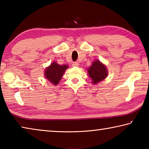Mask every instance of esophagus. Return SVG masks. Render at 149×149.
I'll return each instance as SVG.
<instances>
[{
  "label": "esophagus",
  "instance_id": "34e87169",
  "mask_svg": "<svg viewBox=\"0 0 149 149\" xmlns=\"http://www.w3.org/2000/svg\"><path fill=\"white\" fill-rule=\"evenodd\" d=\"M73 66H79V63L75 62H74L73 63Z\"/></svg>",
  "mask_w": 149,
  "mask_h": 149
}]
</instances>
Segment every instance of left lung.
Instances as JSON below:
<instances>
[{
  "instance_id": "left-lung-1",
  "label": "left lung",
  "mask_w": 149,
  "mask_h": 149,
  "mask_svg": "<svg viewBox=\"0 0 149 149\" xmlns=\"http://www.w3.org/2000/svg\"><path fill=\"white\" fill-rule=\"evenodd\" d=\"M87 73L91 79L93 84H97L101 81L104 80L108 76V72L106 65L99 60H95L92 62L87 69Z\"/></svg>"
}]
</instances>
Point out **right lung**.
<instances>
[{"label": "right lung", "mask_w": 149, "mask_h": 149, "mask_svg": "<svg viewBox=\"0 0 149 149\" xmlns=\"http://www.w3.org/2000/svg\"><path fill=\"white\" fill-rule=\"evenodd\" d=\"M69 66L66 64L60 65L56 62H53L46 68L44 75L46 79L54 85L58 84L65 70Z\"/></svg>", "instance_id": "obj_1"}]
</instances>
